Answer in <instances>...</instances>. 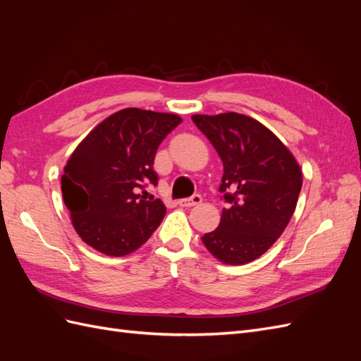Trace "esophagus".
I'll return each mask as SVG.
<instances>
[{"instance_id":"34e87169","label":"esophagus","mask_w":361,"mask_h":361,"mask_svg":"<svg viewBox=\"0 0 361 361\" xmlns=\"http://www.w3.org/2000/svg\"><path fill=\"white\" fill-rule=\"evenodd\" d=\"M182 207H191V206H197L202 203V197L199 194H194L192 197H188V199H182L178 202Z\"/></svg>"}]
</instances>
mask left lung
Instances as JSON below:
<instances>
[{
  "mask_svg": "<svg viewBox=\"0 0 361 361\" xmlns=\"http://www.w3.org/2000/svg\"><path fill=\"white\" fill-rule=\"evenodd\" d=\"M191 118L223 161L220 191L228 203L220 226L202 241L226 265L248 264L285 232L301 191V167L274 133L245 114Z\"/></svg>",
  "mask_w": 361,
  "mask_h": 361,
  "instance_id": "obj_1",
  "label": "left lung"
}]
</instances>
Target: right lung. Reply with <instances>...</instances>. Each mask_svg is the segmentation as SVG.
I'll use <instances>...</instances> for the list:
<instances>
[{
    "mask_svg": "<svg viewBox=\"0 0 361 361\" xmlns=\"http://www.w3.org/2000/svg\"><path fill=\"white\" fill-rule=\"evenodd\" d=\"M182 122L178 114L125 108L97 125L68 159L61 176L64 204L82 241L106 256H126L152 236L166 206L146 200L157 185L161 141Z\"/></svg>",
    "mask_w": 361,
    "mask_h": 361,
    "instance_id": "1",
    "label": "right lung"
}]
</instances>
